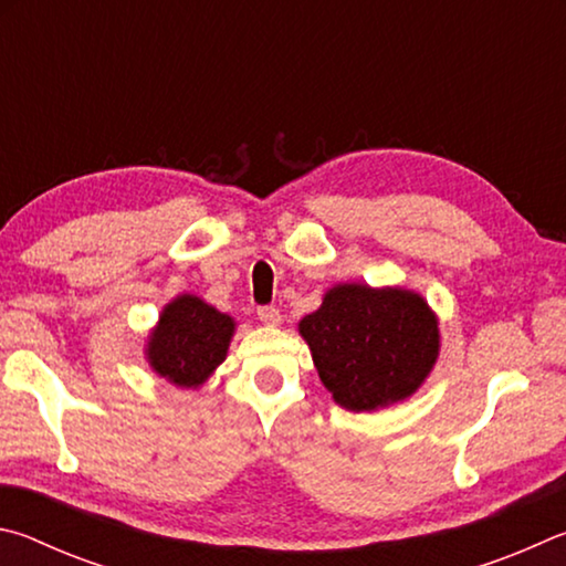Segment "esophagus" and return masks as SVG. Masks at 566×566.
<instances>
[{"label": "esophagus", "instance_id": "1", "mask_svg": "<svg viewBox=\"0 0 566 566\" xmlns=\"http://www.w3.org/2000/svg\"><path fill=\"white\" fill-rule=\"evenodd\" d=\"M258 321L275 328V325H281V311H277L275 305H261V308H258Z\"/></svg>", "mask_w": 566, "mask_h": 566}]
</instances>
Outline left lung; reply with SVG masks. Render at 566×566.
<instances>
[{
  "label": "left lung",
  "mask_w": 566,
  "mask_h": 566,
  "mask_svg": "<svg viewBox=\"0 0 566 566\" xmlns=\"http://www.w3.org/2000/svg\"><path fill=\"white\" fill-rule=\"evenodd\" d=\"M298 331L333 400L353 412L408 400L440 355L438 318L405 289L338 283Z\"/></svg>",
  "instance_id": "1"
}]
</instances>
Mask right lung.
<instances>
[{
	"label": "right lung",
	"instance_id": "add662e5",
	"mask_svg": "<svg viewBox=\"0 0 566 566\" xmlns=\"http://www.w3.org/2000/svg\"><path fill=\"white\" fill-rule=\"evenodd\" d=\"M233 333L231 315L184 293L158 315L146 343V360L156 375L178 388H198L226 360Z\"/></svg>",
	"mask_w": 566,
	"mask_h": 566
}]
</instances>
